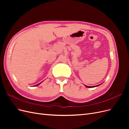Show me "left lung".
<instances>
[{"label": "left lung", "instance_id": "1", "mask_svg": "<svg viewBox=\"0 0 129 129\" xmlns=\"http://www.w3.org/2000/svg\"><path fill=\"white\" fill-rule=\"evenodd\" d=\"M99 85H96V86H92V87H89V86H87V85H85V86L86 87H87V88H93V87H97V86H99Z\"/></svg>", "mask_w": 129, "mask_h": 129}]
</instances>
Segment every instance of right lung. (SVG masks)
Here are the masks:
<instances>
[{
  "label": "right lung",
  "mask_w": 129,
  "mask_h": 129,
  "mask_svg": "<svg viewBox=\"0 0 129 129\" xmlns=\"http://www.w3.org/2000/svg\"><path fill=\"white\" fill-rule=\"evenodd\" d=\"M40 84V83H39V84H37V85H35V86H37V85H38L39 84Z\"/></svg>",
  "instance_id": "obj_1"
}]
</instances>
